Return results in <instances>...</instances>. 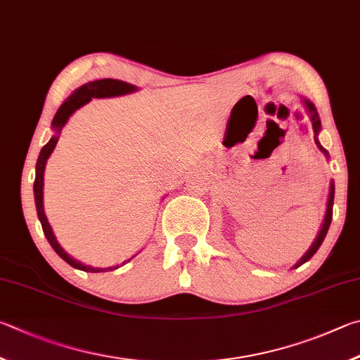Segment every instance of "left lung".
Listing matches in <instances>:
<instances>
[{
  "mask_svg": "<svg viewBox=\"0 0 360 360\" xmlns=\"http://www.w3.org/2000/svg\"><path fill=\"white\" fill-rule=\"evenodd\" d=\"M300 98H302V104H304V107L307 109L308 115H310V120H311V126H313V132H314V142H316L318 148H319L321 151H323L324 156L327 158V160H329V151H327V150L323 147V145L319 143V141H318V134H319V131H321V120H319V113H318V110H316V107H314V104L311 103V101L307 99L305 96H300ZM333 196H335V184H333V180H332V181H330V188H329V199H327V209H326L324 221H323V224H321V229H319V232H318L316 238H314V240H313L311 247L307 250V253L300 257L299 262L294 264L292 269H297V267L302 266V264H305L307 261H310L311 257H313V255L316 253V251L319 250L321 243L324 242L326 234H327V231H329V226H330V221H332Z\"/></svg>",
  "mask_w": 360,
  "mask_h": 360,
  "instance_id": "left-lung-1",
  "label": "left lung"
}]
</instances>
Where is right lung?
Here are the masks:
<instances>
[{
    "instance_id": "obj_1",
    "label": "right lung",
    "mask_w": 360,
    "mask_h": 360,
    "mask_svg": "<svg viewBox=\"0 0 360 360\" xmlns=\"http://www.w3.org/2000/svg\"><path fill=\"white\" fill-rule=\"evenodd\" d=\"M139 88L136 85H131L128 82L123 80H117V79H99V80H93L88 82V84L79 86L77 90H74V93L69 96L65 103L60 105V109L56 110L55 117L52 120V129H53V136L50 137V141L44 145L39 158H37L36 162V179H34V202H36V212H37V218H39L44 236L47 237V240L50 243V247L55 250V253L58 255L63 261H66L69 266H72L74 269L84 270V272H93V274H99V272H109V270H117L120 266H112V267H91L86 266V264L80 262L77 259H74L71 255H68L65 248L61 247L56 240V237L53 234L52 228L47 221L46 212H44V170H46V164L47 160L52 155V151L55 150L56 143H58V139L61 134V129L65 128V124L68 123L69 117L72 113L80 109L82 105L88 104L91 101V98H115V96H124V94H131L137 91ZM134 257V256H132ZM131 257V259H132ZM128 259V261H131ZM126 261L122 264L124 266Z\"/></svg>"
}]
</instances>
